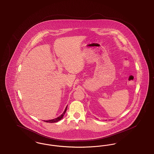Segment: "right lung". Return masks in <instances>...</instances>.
I'll use <instances>...</instances> for the list:
<instances>
[{"instance_id":"obj_1","label":"right lung","mask_w":154,"mask_h":154,"mask_svg":"<svg viewBox=\"0 0 154 154\" xmlns=\"http://www.w3.org/2000/svg\"><path fill=\"white\" fill-rule=\"evenodd\" d=\"M66 110H67V107H66V109H65V110L64 111V112H63V114L61 115V116H60L59 117L56 118H55V119H51V120H48V121H44V122H49V123H54V122H58L59 121H60L63 117V116H64V114H65V112H66Z\"/></svg>"}]
</instances>
